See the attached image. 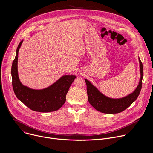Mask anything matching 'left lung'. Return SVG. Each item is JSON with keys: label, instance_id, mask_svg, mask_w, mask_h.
<instances>
[{"label": "left lung", "instance_id": "obj_1", "mask_svg": "<svg viewBox=\"0 0 153 153\" xmlns=\"http://www.w3.org/2000/svg\"><path fill=\"white\" fill-rule=\"evenodd\" d=\"M139 61L140 73L139 84L132 93L122 98L113 99L105 96L89 80L85 79L88 102L96 110L106 114L119 113L126 110L137 99L142 89L143 76V65L139 57Z\"/></svg>", "mask_w": 153, "mask_h": 153}]
</instances>
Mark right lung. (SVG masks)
I'll return each mask as SVG.
<instances>
[{"mask_svg":"<svg viewBox=\"0 0 153 153\" xmlns=\"http://www.w3.org/2000/svg\"><path fill=\"white\" fill-rule=\"evenodd\" d=\"M23 42L19 44L11 67L12 85L17 99L31 110L48 113L58 110L66 101V95L76 77L75 75H64L47 88L34 90L24 85L20 81L17 70L19 50Z\"/></svg>","mask_w":153,"mask_h":153,"instance_id":"right-lung-1","label":"right lung"}]
</instances>
